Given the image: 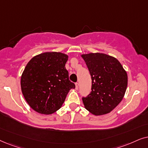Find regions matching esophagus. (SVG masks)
I'll return each instance as SVG.
<instances>
[{"label":"esophagus","instance_id":"34e87169","mask_svg":"<svg viewBox=\"0 0 148 148\" xmlns=\"http://www.w3.org/2000/svg\"><path fill=\"white\" fill-rule=\"evenodd\" d=\"M78 86H79V84H78V82H76V90L78 89Z\"/></svg>","mask_w":148,"mask_h":148}]
</instances>
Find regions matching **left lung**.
Segmentation results:
<instances>
[{
	"instance_id": "1",
	"label": "left lung",
	"mask_w": 148,
	"mask_h": 148,
	"mask_svg": "<svg viewBox=\"0 0 148 148\" xmlns=\"http://www.w3.org/2000/svg\"><path fill=\"white\" fill-rule=\"evenodd\" d=\"M91 76V92L82 97L84 107L95 116L113 110L123 99L127 87L126 71L119 60L104 53L82 55Z\"/></svg>"
}]
</instances>
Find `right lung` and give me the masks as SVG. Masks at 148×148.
Instances as JSON below:
<instances>
[{"label": "right lung", "mask_w": 148, "mask_h": 148, "mask_svg": "<svg viewBox=\"0 0 148 148\" xmlns=\"http://www.w3.org/2000/svg\"><path fill=\"white\" fill-rule=\"evenodd\" d=\"M68 56L62 53L46 52L29 60L21 77L25 101L34 111L51 114L64 103L75 84L69 80L66 64Z\"/></svg>", "instance_id": "right-lung-1"}]
</instances>
